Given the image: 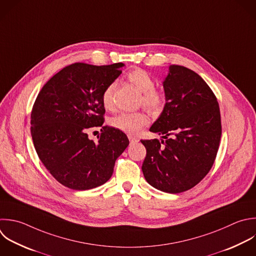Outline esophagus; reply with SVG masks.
<instances>
[{"mask_svg":"<svg viewBox=\"0 0 256 256\" xmlns=\"http://www.w3.org/2000/svg\"><path fill=\"white\" fill-rule=\"evenodd\" d=\"M128 138H129V140H130L131 143H136V142L139 141L137 138H135V137H133V136H129Z\"/></svg>","mask_w":256,"mask_h":256,"instance_id":"obj_1","label":"esophagus"}]
</instances>
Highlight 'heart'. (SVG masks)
I'll return each mask as SVG.
<instances>
[{
    "label": "heart",
    "instance_id": "1",
    "mask_svg": "<svg viewBox=\"0 0 256 256\" xmlns=\"http://www.w3.org/2000/svg\"><path fill=\"white\" fill-rule=\"evenodd\" d=\"M127 80L142 93V104L143 106L152 113L159 112L165 103V96L162 92L154 89L155 81L149 73L145 70L137 68L131 71L127 75ZM115 88V84H109L102 93V103L106 109H111L112 94ZM149 122L148 116L144 112H133L127 113L122 112L115 115L110 124L117 130H120L129 135L137 134L143 127Z\"/></svg>",
    "mask_w": 256,
    "mask_h": 256
}]
</instances>
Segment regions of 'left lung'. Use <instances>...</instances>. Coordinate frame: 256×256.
I'll list each match as a JSON object with an SVG mask.
<instances>
[{
  "label": "left lung",
  "mask_w": 256,
  "mask_h": 256,
  "mask_svg": "<svg viewBox=\"0 0 256 256\" xmlns=\"http://www.w3.org/2000/svg\"><path fill=\"white\" fill-rule=\"evenodd\" d=\"M162 84L165 105L150 131L165 141L141 140L147 152L142 171L151 186L176 194L194 187L211 169L221 118L215 95L194 71L170 65Z\"/></svg>",
  "instance_id": "1"
}]
</instances>
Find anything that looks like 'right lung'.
Segmentation results:
<instances>
[{
  "instance_id": "right-lung-1",
  "label": "right lung",
  "mask_w": 256,
  "mask_h": 256,
  "mask_svg": "<svg viewBox=\"0 0 256 256\" xmlns=\"http://www.w3.org/2000/svg\"><path fill=\"white\" fill-rule=\"evenodd\" d=\"M124 66L72 64L54 75L35 101L31 135L36 152L52 176L68 188L88 190L106 183L129 145L127 136L113 127H102L98 142L87 134L89 128L103 125L102 93Z\"/></svg>"
}]
</instances>
